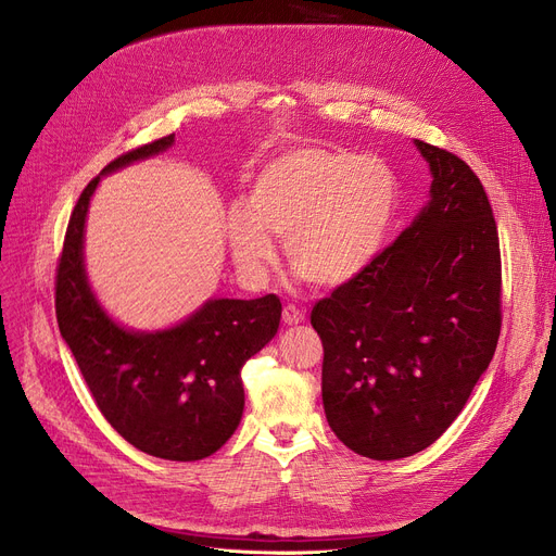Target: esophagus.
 <instances>
[{
	"mask_svg": "<svg viewBox=\"0 0 556 556\" xmlns=\"http://www.w3.org/2000/svg\"><path fill=\"white\" fill-rule=\"evenodd\" d=\"M281 317H283L286 325H300V323H304V311H300L293 304H288V306H283Z\"/></svg>",
	"mask_w": 556,
	"mask_h": 556,
	"instance_id": "esophagus-1",
	"label": "esophagus"
}]
</instances>
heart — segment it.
<instances>
[{"label": "heart", "mask_w": 556, "mask_h": 556, "mask_svg": "<svg viewBox=\"0 0 556 556\" xmlns=\"http://www.w3.org/2000/svg\"><path fill=\"white\" fill-rule=\"evenodd\" d=\"M396 204L399 180L386 160L306 146L256 173L245 210L227 216V239L239 268L254 281L275 263L270 237H277L302 279L340 286L381 254Z\"/></svg>", "instance_id": "1"}]
</instances>
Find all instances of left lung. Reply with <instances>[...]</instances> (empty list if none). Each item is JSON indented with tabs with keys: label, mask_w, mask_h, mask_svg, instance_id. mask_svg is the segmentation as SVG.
I'll use <instances>...</instances> for the list:
<instances>
[{
	"label": "left lung",
	"mask_w": 556,
	"mask_h": 556,
	"mask_svg": "<svg viewBox=\"0 0 556 556\" xmlns=\"http://www.w3.org/2000/svg\"><path fill=\"white\" fill-rule=\"evenodd\" d=\"M428 207L356 279L311 311L323 401L354 453L401 459L440 440L489 367L503 327L498 227L462 157L415 141Z\"/></svg>",
	"instance_id": "left-lung-1"
}]
</instances>
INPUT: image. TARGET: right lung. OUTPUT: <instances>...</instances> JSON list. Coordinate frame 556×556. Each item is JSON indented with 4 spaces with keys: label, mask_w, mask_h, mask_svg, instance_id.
<instances>
[{
    "label": "right lung",
    "mask_w": 556,
    "mask_h": 556,
    "mask_svg": "<svg viewBox=\"0 0 556 556\" xmlns=\"http://www.w3.org/2000/svg\"><path fill=\"white\" fill-rule=\"evenodd\" d=\"M173 137L137 146L103 173L168 149ZM101 175L83 189L58 256L55 319L61 336L101 415L128 444L173 462L210 457L241 421V369L275 338L281 302L277 295L212 300L187 323L160 333L116 327L97 304L83 268L85 214Z\"/></svg>",
    "instance_id": "1"
}]
</instances>
